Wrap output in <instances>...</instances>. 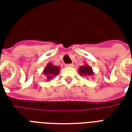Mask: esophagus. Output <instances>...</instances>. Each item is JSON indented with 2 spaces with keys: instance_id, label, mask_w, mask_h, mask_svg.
<instances>
[{
  "instance_id": "esophagus-1",
  "label": "esophagus",
  "mask_w": 132,
  "mask_h": 132,
  "mask_svg": "<svg viewBox=\"0 0 132 132\" xmlns=\"http://www.w3.org/2000/svg\"><path fill=\"white\" fill-rule=\"evenodd\" d=\"M73 63H69V64H66V67H73Z\"/></svg>"
}]
</instances>
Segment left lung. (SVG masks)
Returning a JSON list of instances; mask_svg holds the SVG:
<instances>
[{
    "instance_id": "left-lung-1",
    "label": "left lung",
    "mask_w": 132,
    "mask_h": 132,
    "mask_svg": "<svg viewBox=\"0 0 132 132\" xmlns=\"http://www.w3.org/2000/svg\"><path fill=\"white\" fill-rule=\"evenodd\" d=\"M78 72L81 76H93L94 74L92 67L88 64H85L78 69Z\"/></svg>"
}]
</instances>
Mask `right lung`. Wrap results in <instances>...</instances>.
I'll return each instance as SVG.
<instances>
[{
    "instance_id": "add662e5",
    "label": "right lung",
    "mask_w": 132,
    "mask_h": 132,
    "mask_svg": "<svg viewBox=\"0 0 132 132\" xmlns=\"http://www.w3.org/2000/svg\"><path fill=\"white\" fill-rule=\"evenodd\" d=\"M60 68L59 66H54L52 63H48L46 67L44 69L43 74L45 76L46 81H50L54 78L59 73Z\"/></svg>"
}]
</instances>
